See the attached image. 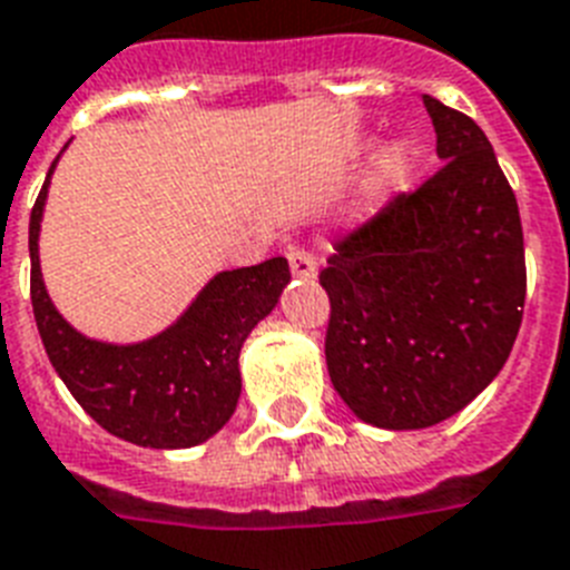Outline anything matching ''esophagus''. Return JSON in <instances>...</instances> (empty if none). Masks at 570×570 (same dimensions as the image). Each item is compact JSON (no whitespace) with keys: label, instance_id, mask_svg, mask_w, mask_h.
I'll use <instances>...</instances> for the list:
<instances>
[{"label":"esophagus","instance_id":"obj_1","mask_svg":"<svg viewBox=\"0 0 570 570\" xmlns=\"http://www.w3.org/2000/svg\"><path fill=\"white\" fill-rule=\"evenodd\" d=\"M289 269H293V277L298 281H313L316 277V257L307 252V248H289Z\"/></svg>","mask_w":570,"mask_h":570}]
</instances>
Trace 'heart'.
I'll return each instance as SVG.
<instances>
[{
  "label": "heart",
  "mask_w": 570,
  "mask_h": 570,
  "mask_svg": "<svg viewBox=\"0 0 570 570\" xmlns=\"http://www.w3.org/2000/svg\"><path fill=\"white\" fill-rule=\"evenodd\" d=\"M413 173H415V149L410 146V142L395 140L383 149L381 157H377L374 180H377V189H383V193H401V189H406Z\"/></svg>",
  "instance_id": "heart-1"
}]
</instances>
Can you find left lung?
Masks as SVG:
<instances>
[{
  "instance_id": "1",
  "label": "left lung",
  "mask_w": 570,
  "mask_h": 570,
  "mask_svg": "<svg viewBox=\"0 0 570 570\" xmlns=\"http://www.w3.org/2000/svg\"><path fill=\"white\" fill-rule=\"evenodd\" d=\"M424 108L445 166L340 239L318 275L333 390L386 430L433 428L469 406L524 316V234L492 142L433 96Z\"/></svg>"
}]
</instances>
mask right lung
<instances>
[{"mask_svg":"<svg viewBox=\"0 0 570 570\" xmlns=\"http://www.w3.org/2000/svg\"><path fill=\"white\" fill-rule=\"evenodd\" d=\"M67 149V146H63ZM31 207V307L55 372L96 424L140 448H193L237 410L239 351L289 284L286 257L213 275L178 322L151 340L114 345L78 333L55 309L40 275V219L49 180Z\"/></svg>","mask_w":570,"mask_h":570,"instance_id":"1","label":"right lung"}]
</instances>
